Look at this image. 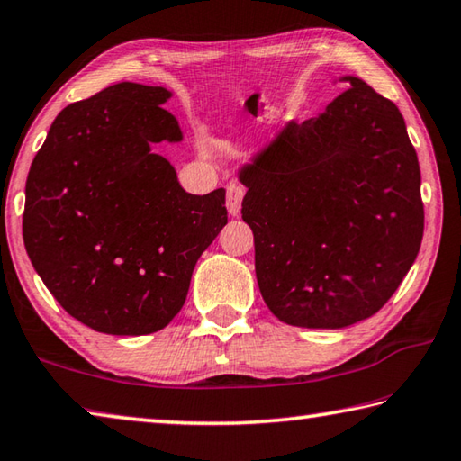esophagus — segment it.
<instances>
[{
    "instance_id": "34e87169",
    "label": "esophagus",
    "mask_w": 461,
    "mask_h": 461,
    "mask_svg": "<svg viewBox=\"0 0 461 461\" xmlns=\"http://www.w3.org/2000/svg\"><path fill=\"white\" fill-rule=\"evenodd\" d=\"M245 196V185L240 184H230L226 188V208H229V214L237 216L240 212V202Z\"/></svg>"
}]
</instances>
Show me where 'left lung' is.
<instances>
[{
	"label": "left lung",
	"instance_id": "8db88e82",
	"mask_svg": "<svg viewBox=\"0 0 461 461\" xmlns=\"http://www.w3.org/2000/svg\"><path fill=\"white\" fill-rule=\"evenodd\" d=\"M287 123L240 167L243 221L267 308L289 326L346 328L397 292L423 239L421 172L401 111L365 80Z\"/></svg>",
	"mask_w": 461,
	"mask_h": 461
}]
</instances>
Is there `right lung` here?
<instances>
[{
	"label": "right lung",
	"instance_id": "add662e5",
	"mask_svg": "<svg viewBox=\"0 0 461 461\" xmlns=\"http://www.w3.org/2000/svg\"><path fill=\"white\" fill-rule=\"evenodd\" d=\"M164 86L117 83L64 107L32 161L23 245L44 285L85 326L158 332L226 224L224 188L185 192L151 151L182 141Z\"/></svg>",
	"mask_w": 461,
	"mask_h": 461
}]
</instances>
